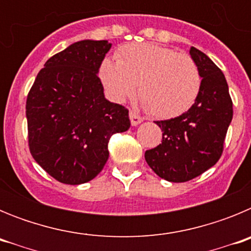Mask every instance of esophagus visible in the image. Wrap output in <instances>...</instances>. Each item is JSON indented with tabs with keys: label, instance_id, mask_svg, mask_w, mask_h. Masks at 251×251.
<instances>
[{
	"label": "esophagus",
	"instance_id": "esophagus-1",
	"mask_svg": "<svg viewBox=\"0 0 251 251\" xmlns=\"http://www.w3.org/2000/svg\"><path fill=\"white\" fill-rule=\"evenodd\" d=\"M129 119L132 126H138L139 123L143 122V118H142L141 115H138L136 112H133V110H130L129 112Z\"/></svg>",
	"mask_w": 251,
	"mask_h": 251
}]
</instances>
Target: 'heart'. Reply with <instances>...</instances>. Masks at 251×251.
I'll return each instance as SVG.
<instances>
[{
    "mask_svg": "<svg viewBox=\"0 0 251 251\" xmlns=\"http://www.w3.org/2000/svg\"><path fill=\"white\" fill-rule=\"evenodd\" d=\"M117 60L104 59L98 75L115 101L138 94L153 115L178 117L196 101L201 89L199 66L190 55L156 44H132L119 49Z\"/></svg>",
    "mask_w": 251,
    "mask_h": 251,
    "instance_id": "b5f03b06",
    "label": "heart"
}]
</instances>
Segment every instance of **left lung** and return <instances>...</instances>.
<instances>
[{"instance_id":"8db88e82","label":"left lung","mask_w":251,"mask_h":251,"mask_svg":"<svg viewBox=\"0 0 251 251\" xmlns=\"http://www.w3.org/2000/svg\"><path fill=\"white\" fill-rule=\"evenodd\" d=\"M190 55L199 66L201 89L186 113L157 121L162 143L146 151L148 166L170 182H186L219 161L232 119V101L225 75L210 57L192 46Z\"/></svg>"}]
</instances>
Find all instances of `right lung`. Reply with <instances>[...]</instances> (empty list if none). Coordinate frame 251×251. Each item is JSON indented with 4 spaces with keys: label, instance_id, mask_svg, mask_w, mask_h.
<instances>
[{
    "label": "right lung",
    "instance_id": "right-lung-1",
    "mask_svg": "<svg viewBox=\"0 0 251 251\" xmlns=\"http://www.w3.org/2000/svg\"><path fill=\"white\" fill-rule=\"evenodd\" d=\"M110 48L106 40L72 44L46 61L28 92L30 152L61 183L94 178L108 161L110 137L130 127L128 109L106 100L98 76Z\"/></svg>",
    "mask_w": 251,
    "mask_h": 251
}]
</instances>
